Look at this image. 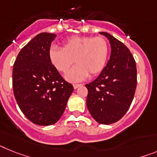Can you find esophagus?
Returning <instances> with one entry per match:
<instances>
[{"instance_id": "34e87169", "label": "esophagus", "mask_w": 157, "mask_h": 157, "mask_svg": "<svg viewBox=\"0 0 157 157\" xmlns=\"http://www.w3.org/2000/svg\"><path fill=\"white\" fill-rule=\"evenodd\" d=\"M81 84H73V88H74L75 89H77V88H78V87H80V86H81Z\"/></svg>"}]
</instances>
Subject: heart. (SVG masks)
Returning <instances> with one entry per match:
<instances>
[{
    "mask_svg": "<svg viewBox=\"0 0 157 157\" xmlns=\"http://www.w3.org/2000/svg\"><path fill=\"white\" fill-rule=\"evenodd\" d=\"M109 52L108 40L103 36H74L67 39L62 48L51 47L48 56L52 64L61 73H67L66 79L72 82L82 81L89 76L101 73L107 63Z\"/></svg>",
    "mask_w": 157,
    "mask_h": 157,
    "instance_id": "obj_1",
    "label": "heart"
}]
</instances>
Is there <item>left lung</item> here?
Masks as SVG:
<instances>
[{"mask_svg":"<svg viewBox=\"0 0 157 157\" xmlns=\"http://www.w3.org/2000/svg\"><path fill=\"white\" fill-rule=\"evenodd\" d=\"M111 44V56L100 76L86 85L87 107L98 123L110 124L121 120L131 105L137 84L136 65L126 45L111 34L101 32Z\"/></svg>","mask_w":157,"mask_h":157,"instance_id":"1","label":"left lung"}]
</instances>
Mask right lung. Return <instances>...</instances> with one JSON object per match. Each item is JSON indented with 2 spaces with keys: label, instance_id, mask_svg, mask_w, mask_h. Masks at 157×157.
<instances>
[{
  "label": "right lung",
  "instance_id": "obj_1",
  "mask_svg": "<svg viewBox=\"0 0 157 157\" xmlns=\"http://www.w3.org/2000/svg\"><path fill=\"white\" fill-rule=\"evenodd\" d=\"M56 34L41 33L20 51L13 69L14 97L24 115L38 125L59 121L73 91L48 56Z\"/></svg>",
  "mask_w": 157,
  "mask_h": 157
}]
</instances>
